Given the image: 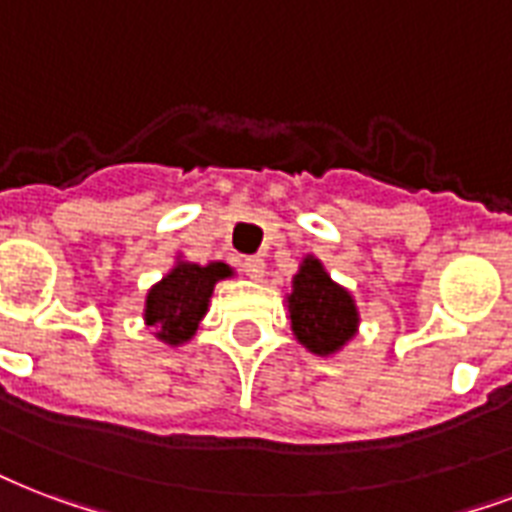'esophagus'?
<instances>
[{
  "label": "esophagus",
  "mask_w": 512,
  "mask_h": 512,
  "mask_svg": "<svg viewBox=\"0 0 512 512\" xmlns=\"http://www.w3.org/2000/svg\"><path fill=\"white\" fill-rule=\"evenodd\" d=\"M241 271L247 273L249 279H255V282H260L265 273V263L263 257H247L244 263H241Z\"/></svg>",
  "instance_id": "obj_1"
}]
</instances>
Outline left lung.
<instances>
[{"mask_svg": "<svg viewBox=\"0 0 512 512\" xmlns=\"http://www.w3.org/2000/svg\"><path fill=\"white\" fill-rule=\"evenodd\" d=\"M287 311L295 338L319 357L341 351L360 325V311L351 292L335 284L314 255L303 257L300 271L292 276Z\"/></svg>", "mask_w": 512, "mask_h": 512, "instance_id": "8db88e82", "label": "left lung"}]
</instances>
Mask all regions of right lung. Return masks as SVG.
<instances>
[{
  "label": "right lung",
  "mask_w": 512,
  "mask_h": 512,
  "mask_svg": "<svg viewBox=\"0 0 512 512\" xmlns=\"http://www.w3.org/2000/svg\"><path fill=\"white\" fill-rule=\"evenodd\" d=\"M233 276L225 263H187L177 260L161 282L147 292L144 300V325L155 327V338L169 346L190 341L204 319L214 284Z\"/></svg>",
  "instance_id": "add662e5"
}]
</instances>
